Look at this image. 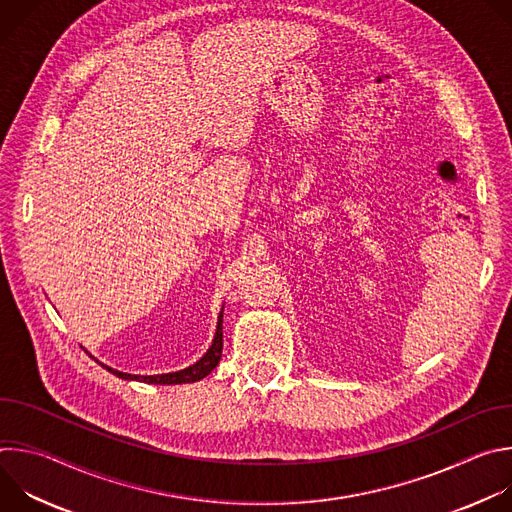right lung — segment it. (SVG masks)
Returning a JSON list of instances; mask_svg holds the SVG:
<instances>
[{"mask_svg": "<svg viewBox=\"0 0 512 512\" xmlns=\"http://www.w3.org/2000/svg\"><path fill=\"white\" fill-rule=\"evenodd\" d=\"M221 356H223V312H221V316H218V326H216V336L212 340V346L208 348V352L196 364H192V367H188L184 371L168 373V375L139 377V375H127V373L109 369V367H105V364H103V367L109 373L117 375L119 379H127V381H143V383H152V385H178V383H194V381L204 379L216 367L218 360H221Z\"/></svg>", "mask_w": 512, "mask_h": 512, "instance_id": "right-lung-1", "label": "right lung"}]
</instances>
